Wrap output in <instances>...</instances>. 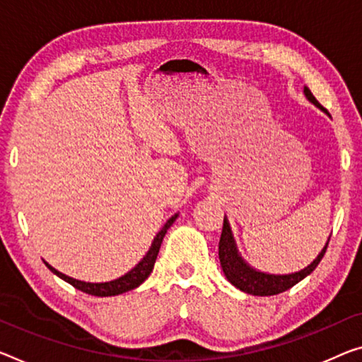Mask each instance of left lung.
<instances>
[{
	"mask_svg": "<svg viewBox=\"0 0 362 362\" xmlns=\"http://www.w3.org/2000/svg\"><path fill=\"white\" fill-rule=\"evenodd\" d=\"M304 93L314 105H317L320 110L327 111L319 102H317L315 97L313 95V92H310L308 87H304ZM327 247H329V243L325 244V247L322 249V252L317 255V259L313 264L305 267V269L301 272H296V274H291V275L262 274V272L251 269V267L239 257L235 239H233L231 230H230V225H228V221L225 218L223 230H221V236L218 243V257H220L221 269H223V274L231 285H235L244 293L254 294V296H274V294L290 290V288H293L296 283L301 281L303 278H305L309 274H313L315 267L319 265V262L322 260V257H324Z\"/></svg>",
	"mask_w": 362,
	"mask_h": 362,
	"instance_id": "1",
	"label": "left lung"
}]
</instances>
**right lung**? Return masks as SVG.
I'll use <instances>...</instances> for the list:
<instances>
[{
	"instance_id": "1",
	"label": "right lung",
	"mask_w": 362,
	"mask_h": 362,
	"mask_svg": "<svg viewBox=\"0 0 362 362\" xmlns=\"http://www.w3.org/2000/svg\"><path fill=\"white\" fill-rule=\"evenodd\" d=\"M176 216H171V218L166 221L165 226L160 230V233L157 236H155L152 246H150L148 252L146 254V257H144L141 262H139L134 269L131 272H127L124 276L118 278V280H113V281H107V283H86V281H79V280H74V278H71L68 275L61 274V272L54 270L52 265H48L45 262V265L48 267L49 270L53 272L54 275H58L61 280L68 281L69 285H72L77 290H81L82 293H87V294H92V296H116V294H121V293H126V291H131L137 288L141 283H144L147 280V276L150 275V272H152L153 265H155V260H157V255L160 251V246H162V241L166 235V231H168V228L173 225V221L176 220Z\"/></svg>"
}]
</instances>
